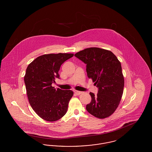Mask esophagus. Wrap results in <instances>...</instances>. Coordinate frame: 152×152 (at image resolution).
<instances>
[{"label":"esophagus","instance_id":"1","mask_svg":"<svg viewBox=\"0 0 152 152\" xmlns=\"http://www.w3.org/2000/svg\"><path fill=\"white\" fill-rule=\"evenodd\" d=\"M75 94L77 95H79V94H81L82 92H80V91H74Z\"/></svg>","mask_w":152,"mask_h":152}]
</instances>
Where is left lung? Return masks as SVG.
<instances>
[{
    "mask_svg": "<svg viewBox=\"0 0 152 152\" xmlns=\"http://www.w3.org/2000/svg\"><path fill=\"white\" fill-rule=\"evenodd\" d=\"M75 56L87 64V76L99 88L86 109L92 115L105 118L111 116L119 105L123 94L124 78L120 61L110 51L97 47L86 48Z\"/></svg>",
    "mask_w": 152,
    "mask_h": 152,
    "instance_id": "8db88e82",
    "label": "left lung"
}]
</instances>
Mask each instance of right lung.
Returning a JSON list of instances; mask_svg holds the SVG:
<instances>
[{
    "mask_svg": "<svg viewBox=\"0 0 152 152\" xmlns=\"http://www.w3.org/2000/svg\"><path fill=\"white\" fill-rule=\"evenodd\" d=\"M73 56V53L45 54L35 58L27 68L24 79L29 103L36 114L45 121H57L67 112L73 92L56 89L52 84L59 78L61 65Z\"/></svg>",
    "mask_w": 152,
    "mask_h": 152,
    "instance_id": "right-lung-1",
    "label": "right lung"
}]
</instances>
